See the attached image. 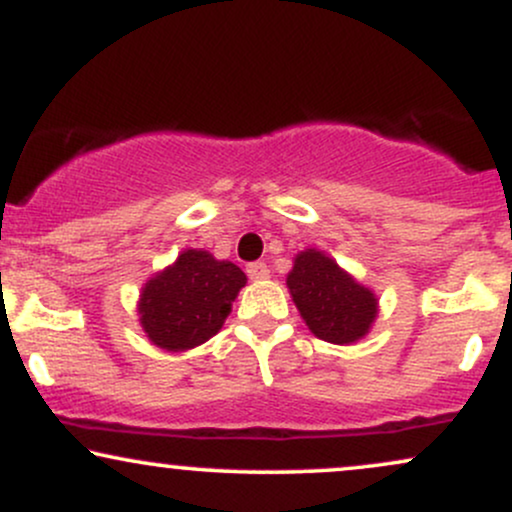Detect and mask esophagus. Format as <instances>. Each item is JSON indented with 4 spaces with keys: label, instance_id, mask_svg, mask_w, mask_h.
<instances>
[{
    "label": "esophagus",
    "instance_id": "34e87169",
    "mask_svg": "<svg viewBox=\"0 0 512 512\" xmlns=\"http://www.w3.org/2000/svg\"><path fill=\"white\" fill-rule=\"evenodd\" d=\"M245 272H248L252 281L267 279V276H269V269H267V264H264V262H250L248 267H245Z\"/></svg>",
    "mask_w": 512,
    "mask_h": 512
}]
</instances>
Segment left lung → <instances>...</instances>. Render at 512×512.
<instances>
[{
	"label": "left lung",
	"mask_w": 512,
	"mask_h": 512,
	"mask_svg": "<svg viewBox=\"0 0 512 512\" xmlns=\"http://www.w3.org/2000/svg\"><path fill=\"white\" fill-rule=\"evenodd\" d=\"M286 284L305 325L325 342H356L368 332L378 313L373 293L317 250H305L296 257Z\"/></svg>",
	"instance_id": "left-lung-1"
}]
</instances>
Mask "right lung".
<instances>
[{
    "mask_svg": "<svg viewBox=\"0 0 512 512\" xmlns=\"http://www.w3.org/2000/svg\"><path fill=\"white\" fill-rule=\"evenodd\" d=\"M245 281L233 262L214 260L204 250L182 252L173 267L154 276L142 291L144 332L168 351L204 344L221 330Z\"/></svg>",
    "mask_w": 512,
    "mask_h": 512,
    "instance_id": "add662e5",
    "label": "right lung"
}]
</instances>
